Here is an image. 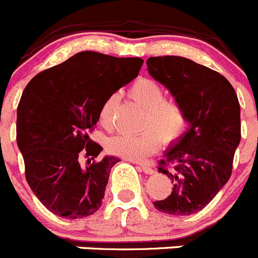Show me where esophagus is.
<instances>
[{
    "instance_id": "esophagus-1",
    "label": "esophagus",
    "mask_w": 258,
    "mask_h": 258,
    "mask_svg": "<svg viewBox=\"0 0 258 258\" xmlns=\"http://www.w3.org/2000/svg\"><path fill=\"white\" fill-rule=\"evenodd\" d=\"M138 166L143 170V172H146V174H148V175H151V174L155 172V169H153L148 162H142V164H138Z\"/></svg>"
}]
</instances>
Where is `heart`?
I'll return each mask as SVG.
<instances>
[{
    "label": "heart",
    "instance_id": "heart-1",
    "mask_svg": "<svg viewBox=\"0 0 258 258\" xmlns=\"http://www.w3.org/2000/svg\"><path fill=\"white\" fill-rule=\"evenodd\" d=\"M132 100L145 108L141 120L143 131L134 136H116L107 142L108 152L119 157L141 161L155 153L161 143L172 146L178 143L189 127L188 112L180 102L167 100L165 89L148 78H138L127 89ZM117 96H110L101 103L98 122L106 129L113 124Z\"/></svg>",
    "mask_w": 258,
    "mask_h": 258
}]
</instances>
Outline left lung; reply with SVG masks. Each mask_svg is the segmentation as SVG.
Segmentation results:
<instances>
[{
    "label": "left lung",
    "instance_id": "1",
    "mask_svg": "<svg viewBox=\"0 0 258 258\" xmlns=\"http://www.w3.org/2000/svg\"><path fill=\"white\" fill-rule=\"evenodd\" d=\"M150 74L188 112L189 131L158 161L174 184L156 210L174 216L206 207L230 179L240 142V106L233 86L215 70L179 56L147 60Z\"/></svg>",
    "mask_w": 258,
    "mask_h": 258
}]
</instances>
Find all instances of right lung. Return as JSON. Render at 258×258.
<instances>
[{"mask_svg": "<svg viewBox=\"0 0 258 258\" xmlns=\"http://www.w3.org/2000/svg\"><path fill=\"white\" fill-rule=\"evenodd\" d=\"M143 60L84 51L35 75L18 106L16 142L25 178L52 214L66 219L93 215L102 205L111 167L89 138L103 101L138 75ZM88 158L86 166L80 164ZM94 161L92 162L91 160Z\"/></svg>", "mask_w": 258, "mask_h": 258, "instance_id": "right-lung-1", "label": "right lung"}]
</instances>
